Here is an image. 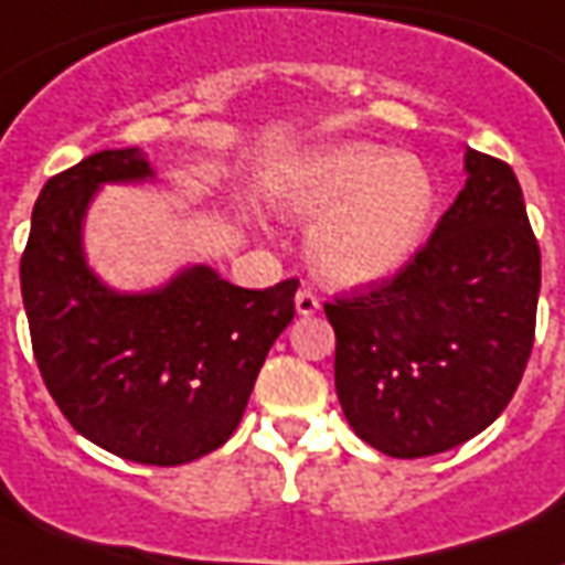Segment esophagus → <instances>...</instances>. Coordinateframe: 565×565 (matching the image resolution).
Here are the masks:
<instances>
[{"label":"esophagus","mask_w":565,"mask_h":565,"mask_svg":"<svg viewBox=\"0 0 565 565\" xmlns=\"http://www.w3.org/2000/svg\"><path fill=\"white\" fill-rule=\"evenodd\" d=\"M296 311L302 317H311L320 311V299H317L315 290H308V287H302L299 294H296Z\"/></svg>","instance_id":"1"}]
</instances>
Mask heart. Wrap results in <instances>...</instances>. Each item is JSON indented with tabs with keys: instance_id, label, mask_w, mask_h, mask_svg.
Returning <instances> with one entry per match:
<instances>
[{
	"instance_id": "obj_1",
	"label": "heart",
	"mask_w": 565,
	"mask_h": 565,
	"mask_svg": "<svg viewBox=\"0 0 565 565\" xmlns=\"http://www.w3.org/2000/svg\"><path fill=\"white\" fill-rule=\"evenodd\" d=\"M437 188L428 167L388 146L338 143L287 173L278 209L317 224L311 263L326 281L371 284L411 260L428 233Z\"/></svg>"
}]
</instances>
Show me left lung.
I'll return each instance as SVG.
<instances>
[{"mask_svg":"<svg viewBox=\"0 0 565 565\" xmlns=\"http://www.w3.org/2000/svg\"><path fill=\"white\" fill-rule=\"evenodd\" d=\"M467 185L413 260L365 294L335 296V388L350 428L383 455L461 446L524 377L542 257L512 167L467 149Z\"/></svg>","mask_w":565,"mask_h":565,"instance_id":"8db88e82","label":"left lung"}]
</instances>
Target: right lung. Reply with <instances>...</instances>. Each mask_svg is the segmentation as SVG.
I'll list each match as a JSON object with an SVG mask.
<instances>
[{
    "instance_id": "add662e5",
    "label": "right lung",
    "mask_w": 565,
    "mask_h": 565,
    "mask_svg": "<svg viewBox=\"0 0 565 565\" xmlns=\"http://www.w3.org/2000/svg\"><path fill=\"white\" fill-rule=\"evenodd\" d=\"M137 146L62 170L32 209L20 287L38 371L62 416L125 461L177 467L215 452L242 422L299 281L245 290L188 266L149 294H116L89 269L83 218L107 182H146Z\"/></svg>"
}]
</instances>
